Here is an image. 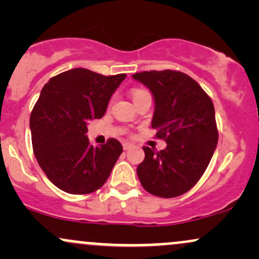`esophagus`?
<instances>
[{"label": "esophagus", "mask_w": 259, "mask_h": 259, "mask_svg": "<svg viewBox=\"0 0 259 259\" xmlns=\"http://www.w3.org/2000/svg\"><path fill=\"white\" fill-rule=\"evenodd\" d=\"M132 146H133V145L129 144V142H123V148H124V150H125V151L130 150V148H132Z\"/></svg>", "instance_id": "obj_1"}]
</instances>
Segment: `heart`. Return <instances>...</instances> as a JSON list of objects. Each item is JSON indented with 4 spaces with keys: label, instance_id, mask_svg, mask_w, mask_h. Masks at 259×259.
<instances>
[{
    "label": "heart",
    "instance_id": "b5f03b06",
    "mask_svg": "<svg viewBox=\"0 0 259 259\" xmlns=\"http://www.w3.org/2000/svg\"><path fill=\"white\" fill-rule=\"evenodd\" d=\"M145 94H148L146 90H142V89H135V90L132 91V96H133V100L138 99V97L142 96V95Z\"/></svg>",
    "mask_w": 259,
    "mask_h": 259
}]
</instances>
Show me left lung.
<instances>
[{"mask_svg": "<svg viewBox=\"0 0 259 259\" xmlns=\"http://www.w3.org/2000/svg\"><path fill=\"white\" fill-rule=\"evenodd\" d=\"M133 78L150 89L154 99L156 136L167 147L156 152L145 146L138 165L139 180L147 192L171 198L185 194L201 179L218 144L214 106L191 76L178 70H151Z\"/></svg>", "mask_w": 259, "mask_h": 259, "instance_id": "obj_1", "label": "left lung"}]
</instances>
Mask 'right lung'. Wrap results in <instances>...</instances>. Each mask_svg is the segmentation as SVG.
I'll list each match as a JSON object with an SVG mask.
<instances>
[{"label":"right lung","instance_id":"1","mask_svg":"<svg viewBox=\"0 0 259 259\" xmlns=\"http://www.w3.org/2000/svg\"><path fill=\"white\" fill-rule=\"evenodd\" d=\"M125 76L75 68L53 76L41 90L30 115L32 150L58 189L73 195L91 194L108 179L123 146L115 139L92 146L86 136L88 123L105 115Z\"/></svg>","mask_w":259,"mask_h":259}]
</instances>
